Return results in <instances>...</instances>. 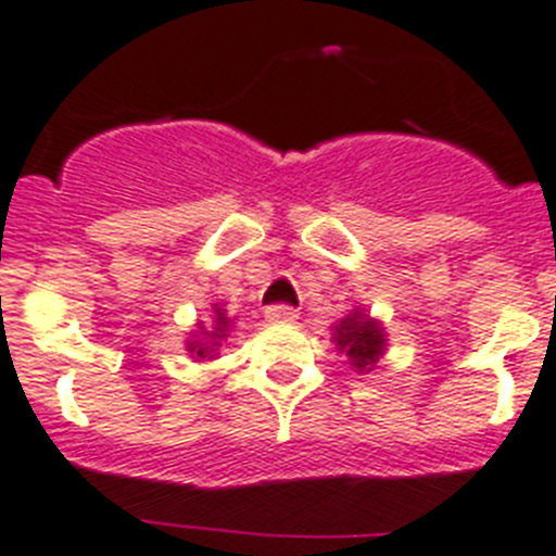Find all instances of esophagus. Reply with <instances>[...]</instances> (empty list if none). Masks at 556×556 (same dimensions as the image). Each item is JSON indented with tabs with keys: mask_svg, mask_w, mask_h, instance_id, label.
I'll return each mask as SVG.
<instances>
[{
	"mask_svg": "<svg viewBox=\"0 0 556 556\" xmlns=\"http://www.w3.org/2000/svg\"><path fill=\"white\" fill-rule=\"evenodd\" d=\"M264 320H267V324H295L298 309L278 303V306H269V309L264 312Z\"/></svg>",
	"mask_w": 556,
	"mask_h": 556,
	"instance_id": "esophagus-1",
	"label": "esophagus"
}]
</instances>
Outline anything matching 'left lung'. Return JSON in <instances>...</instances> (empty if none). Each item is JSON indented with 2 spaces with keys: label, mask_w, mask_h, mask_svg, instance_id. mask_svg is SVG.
Returning <instances> with one entry per match:
<instances>
[{
  "label": "left lung",
  "mask_w": 556,
  "mask_h": 556,
  "mask_svg": "<svg viewBox=\"0 0 556 556\" xmlns=\"http://www.w3.org/2000/svg\"><path fill=\"white\" fill-rule=\"evenodd\" d=\"M331 343L337 345V354H343L349 365L357 374H368L377 368L379 357L388 349V331L371 317L363 306H354L345 317H340L331 326Z\"/></svg>",
  "instance_id": "left-lung-1"
}]
</instances>
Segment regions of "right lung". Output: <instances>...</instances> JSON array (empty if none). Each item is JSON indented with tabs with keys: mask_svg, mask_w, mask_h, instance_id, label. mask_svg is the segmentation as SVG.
Listing matches in <instances>:
<instances>
[{
	"mask_svg": "<svg viewBox=\"0 0 556 556\" xmlns=\"http://www.w3.org/2000/svg\"><path fill=\"white\" fill-rule=\"evenodd\" d=\"M232 326H236V317L227 315V309L222 303H213L207 320H197V324H193L191 337L185 340V351H188L197 363H202V359L211 363V359L219 357L222 343L230 337Z\"/></svg>",
	"mask_w": 556,
	"mask_h": 556,
	"instance_id": "add662e5",
	"label": "right lung"
}]
</instances>
